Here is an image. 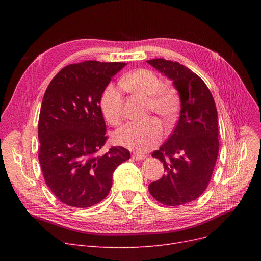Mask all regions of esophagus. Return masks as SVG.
<instances>
[{"label": "esophagus", "instance_id": "obj_1", "mask_svg": "<svg viewBox=\"0 0 261 261\" xmlns=\"http://www.w3.org/2000/svg\"><path fill=\"white\" fill-rule=\"evenodd\" d=\"M132 158L136 161H141V160H144L146 158V155H144L143 153H133Z\"/></svg>", "mask_w": 261, "mask_h": 261}]
</instances>
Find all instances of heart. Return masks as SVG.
<instances>
[{
    "instance_id": "heart-1",
    "label": "heart",
    "mask_w": 261,
    "mask_h": 261,
    "mask_svg": "<svg viewBox=\"0 0 261 261\" xmlns=\"http://www.w3.org/2000/svg\"><path fill=\"white\" fill-rule=\"evenodd\" d=\"M162 80L152 71L139 68L123 77L120 86L132 93L148 97L149 107L162 118L170 120L177 108L179 97L173 88L162 86ZM100 108L107 121L118 126L122 119V96L113 85L102 92ZM163 138L161 123L155 119L129 122L114 134V143L135 151L145 152L155 147Z\"/></svg>"
}]
</instances>
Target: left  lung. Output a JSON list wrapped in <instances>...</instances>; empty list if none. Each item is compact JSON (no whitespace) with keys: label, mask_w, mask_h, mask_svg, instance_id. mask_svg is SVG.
Masks as SVG:
<instances>
[{"label":"left lung","mask_w":261,"mask_h":261,"mask_svg":"<svg viewBox=\"0 0 261 261\" xmlns=\"http://www.w3.org/2000/svg\"><path fill=\"white\" fill-rule=\"evenodd\" d=\"M147 62L172 81L181 99L172 134L152 153L166 173L149 184V193L164 205L179 206L198 199L211 181L219 152L217 109L207 86L188 67L163 58Z\"/></svg>","instance_id":"left-lung-1"}]
</instances>
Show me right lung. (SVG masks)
Returning <instances> with one entry per match:
<instances>
[{
    "mask_svg": "<svg viewBox=\"0 0 261 261\" xmlns=\"http://www.w3.org/2000/svg\"><path fill=\"white\" fill-rule=\"evenodd\" d=\"M125 65L95 60L66 65L44 93L38 158L46 185L67 206L86 208L102 201L114 170L130 159L129 150L121 146L97 155L108 138L101 95Z\"/></svg>",
    "mask_w": 261,
    "mask_h": 261,
    "instance_id": "obj_1",
    "label": "right lung"
}]
</instances>
